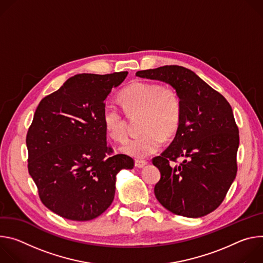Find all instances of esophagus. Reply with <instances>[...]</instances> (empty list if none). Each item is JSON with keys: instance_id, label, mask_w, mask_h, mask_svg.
Instances as JSON below:
<instances>
[{"instance_id": "34e87169", "label": "esophagus", "mask_w": 263, "mask_h": 263, "mask_svg": "<svg viewBox=\"0 0 263 263\" xmlns=\"http://www.w3.org/2000/svg\"><path fill=\"white\" fill-rule=\"evenodd\" d=\"M145 165H147V161H144V160H136L135 161V166L138 168H143Z\"/></svg>"}]
</instances>
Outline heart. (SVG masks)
Instances as JSON below:
<instances>
[{
	"instance_id": "heart-1",
	"label": "heart",
	"mask_w": 263,
	"mask_h": 263,
	"mask_svg": "<svg viewBox=\"0 0 263 263\" xmlns=\"http://www.w3.org/2000/svg\"><path fill=\"white\" fill-rule=\"evenodd\" d=\"M126 112L142 111L141 130L143 133L127 140L122 151L136 158H146L157 153L165 138L177 133L182 119V100L171 86L156 82L136 81L120 92ZM102 123L107 136L121 142L127 136V123L119 108L108 104L102 112Z\"/></svg>"
}]
</instances>
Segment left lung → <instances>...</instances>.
Instances as JSON below:
<instances>
[{
    "mask_svg": "<svg viewBox=\"0 0 263 263\" xmlns=\"http://www.w3.org/2000/svg\"><path fill=\"white\" fill-rule=\"evenodd\" d=\"M138 77L169 83L182 100L173 141L153 164L161 172L155 195L168 211L197 218L219 207L237 173L239 130L227 99L181 66L138 71ZM179 157L185 160L174 166Z\"/></svg>",
    "mask_w": 263,
    "mask_h": 263,
    "instance_id": "left-lung-1",
    "label": "left lung"
}]
</instances>
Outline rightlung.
I'll list each match as a JSON object with an SVG mask.
<instances>
[{
  "label": "right lung",
  "instance_id": "add662e5",
  "mask_svg": "<svg viewBox=\"0 0 263 263\" xmlns=\"http://www.w3.org/2000/svg\"><path fill=\"white\" fill-rule=\"evenodd\" d=\"M127 72L77 74L40 102L28 129V171L44 205L64 218L91 220L112 202L116 174L133 169L112 155L102 123L105 99Z\"/></svg>",
  "mask_w": 263,
  "mask_h": 263
}]
</instances>
